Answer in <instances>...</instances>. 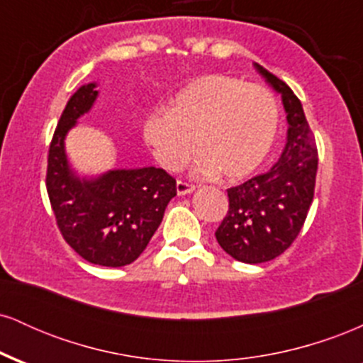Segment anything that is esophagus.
<instances>
[{"instance_id":"obj_1","label":"esophagus","mask_w":363,"mask_h":363,"mask_svg":"<svg viewBox=\"0 0 363 363\" xmlns=\"http://www.w3.org/2000/svg\"><path fill=\"white\" fill-rule=\"evenodd\" d=\"M176 189H177V194H179V196H184V194L193 193V191H194V186H193V184H189V182L177 181Z\"/></svg>"}]
</instances>
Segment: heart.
Listing matches in <instances>:
<instances>
[{
  "instance_id": "obj_1",
  "label": "heart",
  "mask_w": 363,
  "mask_h": 363,
  "mask_svg": "<svg viewBox=\"0 0 363 363\" xmlns=\"http://www.w3.org/2000/svg\"><path fill=\"white\" fill-rule=\"evenodd\" d=\"M278 104L266 86L228 74H205L182 86L167 111L145 116L141 133L158 164L179 170L194 153L198 172L227 181L262 164L278 129Z\"/></svg>"
}]
</instances>
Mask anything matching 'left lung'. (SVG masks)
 Wrapping results in <instances>:
<instances>
[{"mask_svg":"<svg viewBox=\"0 0 363 363\" xmlns=\"http://www.w3.org/2000/svg\"><path fill=\"white\" fill-rule=\"evenodd\" d=\"M254 68L281 95L286 112V143L268 172L227 189L228 211L215 237L240 262L272 261L297 239L314 198L318 148L302 104L285 82L261 65Z\"/></svg>","mask_w":363,"mask_h":363,"instance_id":"8db88e82","label":"left lung"}]
</instances>
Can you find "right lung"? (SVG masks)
<instances>
[{
  "label": "right lung",
  "instance_id": "1",
  "mask_svg": "<svg viewBox=\"0 0 363 363\" xmlns=\"http://www.w3.org/2000/svg\"><path fill=\"white\" fill-rule=\"evenodd\" d=\"M97 83L72 95L54 131L48 157V187L61 235L85 261L99 266L131 264L145 251L177 194L176 179L164 169H116L80 177L69 165L65 138L97 101Z\"/></svg>",
  "mask_w": 363,
  "mask_h": 363
}]
</instances>
